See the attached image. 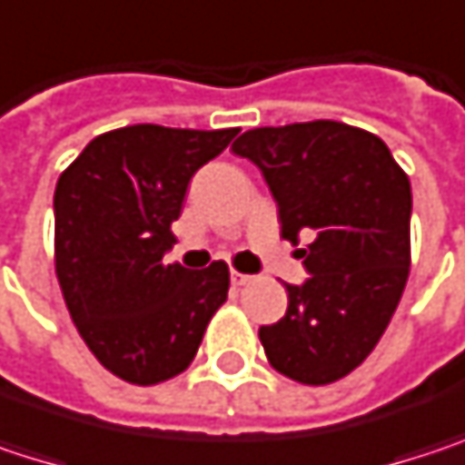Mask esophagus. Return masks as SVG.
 <instances>
[{"mask_svg":"<svg viewBox=\"0 0 465 465\" xmlns=\"http://www.w3.org/2000/svg\"><path fill=\"white\" fill-rule=\"evenodd\" d=\"M232 282L233 285H250V282H252V277H250V274H244V272H236V269H233Z\"/></svg>","mask_w":465,"mask_h":465,"instance_id":"obj_1","label":"esophagus"}]
</instances>
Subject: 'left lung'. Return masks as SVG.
<instances>
[{"mask_svg":"<svg viewBox=\"0 0 465 465\" xmlns=\"http://www.w3.org/2000/svg\"><path fill=\"white\" fill-rule=\"evenodd\" d=\"M232 150L266 177L282 236L312 274L285 285L288 312L258 336L293 382L331 385L358 369L391 323L412 263V185L388 144L339 121L250 129Z\"/></svg>","mask_w":465,"mask_h":465,"instance_id":"left-lung-1","label":"left lung"}]
</instances>
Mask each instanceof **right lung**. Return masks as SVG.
I'll list each match as a JSON object with an SVG mask.
<instances>
[{
	"label": "right lung",
	"instance_id": "obj_1",
	"mask_svg": "<svg viewBox=\"0 0 465 465\" xmlns=\"http://www.w3.org/2000/svg\"><path fill=\"white\" fill-rule=\"evenodd\" d=\"M236 129L196 132L155 124L104 132L55 183V277L96 361L132 385L183 374L229 296V266L166 263L172 223L199 166Z\"/></svg>",
	"mask_w": 465,
	"mask_h": 465
}]
</instances>
